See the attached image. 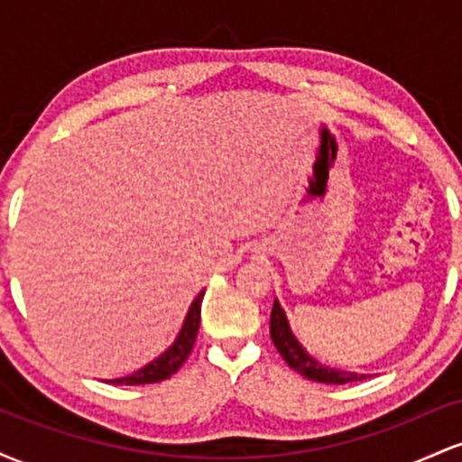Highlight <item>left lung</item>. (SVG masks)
Returning a JSON list of instances; mask_svg holds the SVG:
<instances>
[{
	"mask_svg": "<svg viewBox=\"0 0 462 462\" xmlns=\"http://www.w3.org/2000/svg\"><path fill=\"white\" fill-rule=\"evenodd\" d=\"M269 332H272V341L275 349L280 352V356L286 360V365H289L291 369H295L298 374L304 375V378L315 380V383H323V384H347V383H358V380L367 378L365 374H354V371L326 367V365H321L319 360L312 358L310 354L300 346L295 334L291 332V326L289 321H286V315L278 300L273 301Z\"/></svg>",
	"mask_w": 462,
	"mask_h": 462,
	"instance_id": "obj_1",
	"label": "left lung"
}]
</instances>
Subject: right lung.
Instances as JSON below:
<instances>
[{
  "label": "right lung",
  "mask_w": 462,
  "mask_h": 462,
  "mask_svg": "<svg viewBox=\"0 0 462 462\" xmlns=\"http://www.w3.org/2000/svg\"><path fill=\"white\" fill-rule=\"evenodd\" d=\"M201 300H204V291L193 300L190 309L187 312V319L182 323V330H180L178 338L173 341V346L169 349H164L158 358H153L152 363H147L145 367H141L134 374L124 375V378H115V380H106L108 384H125V386H134V384H152V383H161V380L171 378L176 371L182 367L184 360L189 358L190 349L195 346V338H198V330H199V315H201Z\"/></svg>",
  "instance_id": "1"
}]
</instances>
